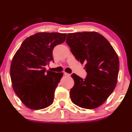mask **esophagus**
Masks as SVG:
<instances>
[{"mask_svg": "<svg viewBox=\"0 0 132 132\" xmlns=\"http://www.w3.org/2000/svg\"><path fill=\"white\" fill-rule=\"evenodd\" d=\"M64 75L65 76H67V77H70V76L71 75L68 73H64Z\"/></svg>", "mask_w": 132, "mask_h": 132, "instance_id": "esophagus-1", "label": "esophagus"}]
</instances>
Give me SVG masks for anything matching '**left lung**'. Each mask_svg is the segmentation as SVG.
Masks as SVG:
<instances>
[{
    "label": "left lung",
    "mask_w": 132,
    "mask_h": 132,
    "mask_svg": "<svg viewBox=\"0 0 132 132\" xmlns=\"http://www.w3.org/2000/svg\"><path fill=\"white\" fill-rule=\"evenodd\" d=\"M66 43L82 64L87 76L82 79L73 73L74 86L70 89L73 103L84 109L102 105L115 89L118 82L119 61L109 41L96 32L69 33Z\"/></svg>",
    "instance_id": "left-lung-1"
}]
</instances>
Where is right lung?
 <instances>
[{
    "mask_svg": "<svg viewBox=\"0 0 132 132\" xmlns=\"http://www.w3.org/2000/svg\"><path fill=\"white\" fill-rule=\"evenodd\" d=\"M66 37V34L59 32L36 33L26 38L14 54L10 68L12 86L27 107L39 110L54 102L63 73L46 71L45 66L54 62L53 49Z\"/></svg>",
    "mask_w": 132,
    "mask_h": 132,
    "instance_id": "obj_1",
    "label": "right lung"
}]
</instances>
